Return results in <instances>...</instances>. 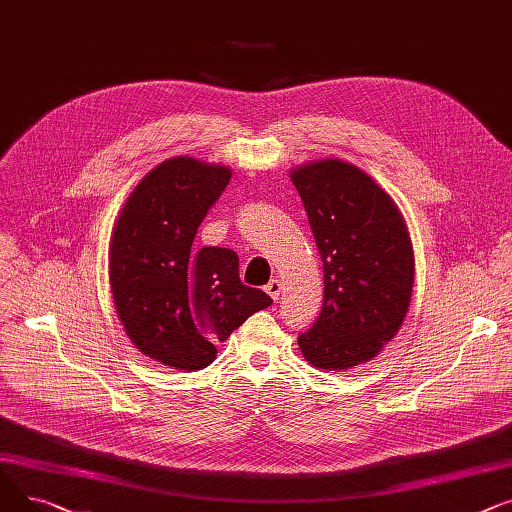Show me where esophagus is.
<instances>
[{
    "instance_id": "34e87169",
    "label": "esophagus",
    "mask_w": 512,
    "mask_h": 512,
    "mask_svg": "<svg viewBox=\"0 0 512 512\" xmlns=\"http://www.w3.org/2000/svg\"><path fill=\"white\" fill-rule=\"evenodd\" d=\"M281 281H277V279H273V281H268V285L264 287V291L270 295V297H273L275 299V302H277V299H279V295H281Z\"/></svg>"
}]
</instances>
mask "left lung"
Wrapping results in <instances>:
<instances>
[{"mask_svg": "<svg viewBox=\"0 0 512 512\" xmlns=\"http://www.w3.org/2000/svg\"><path fill=\"white\" fill-rule=\"evenodd\" d=\"M324 270L322 310L297 335L322 370L370 362L397 335L413 291V248L395 202L370 175L339 159L291 171Z\"/></svg>", "mask_w": 512, "mask_h": 512, "instance_id": "obj_1", "label": "left lung"}]
</instances>
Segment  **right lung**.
<instances>
[{
  "instance_id": "obj_1",
  "label": "right lung",
  "mask_w": 512,
  "mask_h": 512,
  "mask_svg": "<svg viewBox=\"0 0 512 512\" xmlns=\"http://www.w3.org/2000/svg\"><path fill=\"white\" fill-rule=\"evenodd\" d=\"M231 179L221 165L175 157L150 171L119 215L109 281L132 343L175 370H200L254 312L273 304L239 279L233 250H194L196 231Z\"/></svg>"
}]
</instances>
